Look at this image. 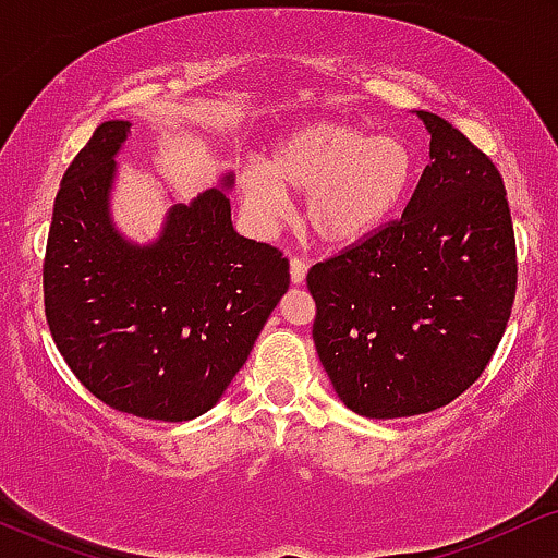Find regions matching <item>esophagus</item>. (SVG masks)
<instances>
[{
    "mask_svg": "<svg viewBox=\"0 0 558 558\" xmlns=\"http://www.w3.org/2000/svg\"><path fill=\"white\" fill-rule=\"evenodd\" d=\"M305 277H307V260L292 258L290 260V279H292V284H303Z\"/></svg>",
    "mask_w": 558,
    "mask_h": 558,
    "instance_id": "esophagus-1",
    "label": "esophagus"
}]
</instances>
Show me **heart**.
I'll return each instance as SVG.
<instances>
[{
    "mask_svg": "<svg viewBox=\"0 0 558 558\" xmlns=\"http://www.w3.org/2000/svg\"><path fill=\"white\" fill-rule=\"evenodd\" d=\"M412 174L415 156L402 137L320 120L274 143L266 163H245L238 187L258 225H277L287 214V195H305V227L324 245L344 247L384 225Z\"/></svg>",
    "mask_w": 558,
    "mask_h": 558,
    "instance_id": "obj_1",
    "label": "heart"
}]
</instances>
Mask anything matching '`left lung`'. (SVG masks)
I'll return each mask as SVG.
<instances>
[{
  "label": "left lung",
  "mask_w": 558,
  "mask_h": 558,
  "mask_svg": "<svg viewBox=\"0 0 558 558\" xmlns=\"http://www.w3.org/2000/svg\"><path fill=\"white\" fill-rule=\"evenodd\" d=\"M430 163L402 219L307 271L333 391L376 421L438 410L486 371L517 290L507 190L460 130L415 111Z\"/></svg>",
  "instance_id": "left-lung-1"
}]
</instances>
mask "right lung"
<instances>
[{
    "label": "right lung",
    "mask_w": 558,
    "mask_h": 558,
    "mask_svg": "<svg viewBox=\"0 0 558 558\" xmlns=\"http://www.w3.org/2000/svg\"><path fill=\"white\" fill-rule=\"evenodd\" d=\"M128 120L96 128L62 177L44 260L46 324L90 395L146 421L182 423L219 402L290 290L277 247L232 227L227 172L174 201L159 238L128 240L111 219Z\"/></svg>",
    "instance_id": "right-lung-1"
}]
</instances>
